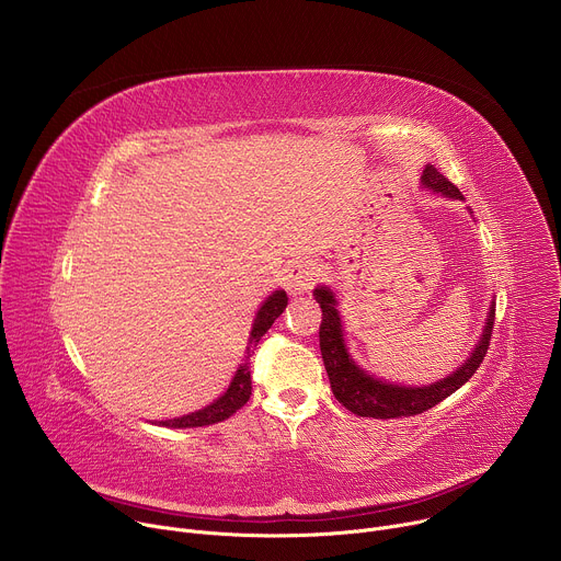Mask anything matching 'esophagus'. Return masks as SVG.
Returning a JSON list of instances; mask_svg holds the SVG:
<instances>
[{
    "label": "esophagus",
    "mask_w": 561,
    "mask_h": 561,
    "mask_svg": "<svg viewBox=\"0 0 561 561\" xmlns=\"http://www.w3.org/2000/svg\"><path fill=\"white\" fill-rule=\"evenodd\" d=\"M317 279H319V271H317V264L310 260L295 262L286 271V288L293 297H301V295L310 293V288L317 284Z\"/></svg>",
    "instance_id": "obj_1"
}]
</instances>
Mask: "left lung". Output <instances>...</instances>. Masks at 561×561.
Listing matches in <instances>:
<instances>
[{"mask_svg": "<svg viewBox=\"0 0 561 561\" xmlns=\"http://www.w3.org/2000/svg\"><path fill=\"white\" fill-rule=\"evenodd\" d=\"M422 188L431 193H439L448 199H459L463 202V195L455 184H450L433 164L424 167ZM468 208V206H466ZM472 217V208H468ZM314 301L322 308V327H319V348H322V359L331 379L333 394L337 397V402L346 407L351 413L359 417H375V420H392V417H411L420 415L435 404H439L442 399L453 394L457 388H461L479 368V364L484 362L491 335H493V322H495V301H491L489 312H486V322L482 329V335H479L474 348L470 355L459 364L450 375L424 383V386H407V383H394L386 381L383 377H377L362 368L355 357L348 351L346 335H344V322L340 314V301L337 295L331 286H317L312 290Z\"/></svg>", "mask_w": 561, "mask_h": 561, "instance_id": "1", "label": "left lung"}]
</instances>
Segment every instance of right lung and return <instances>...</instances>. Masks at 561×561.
<instances>
[{
    "label": "right lung",
    "mask_w": 561,
    "mask_h": 561,
    "mask_svg": "<svg viewBox=\"0 0 561 561\" xmlns=\"http://www.w3.org/2000/svg\"><path fill=\"white\" fill-rule=\"evenodd\" d=\"M288 304V297H286V290L277 288L273 290L264 301L262 306L257 308L255 312V319H253V327H251V333H249V342H247V351H244V359L242 364L237 366L228 388L217 397L213 399V402L199 411H193L188 415H180V417H173V420H152V424L157 426H167V428H197V426H210V424H217V422H224L228 420L232 413H237L239 409H242L249 397H251V355H253V348L257 346V342L264 337V333L273 327L275 319L284 312Z\"/></svg>",
    "instance_id": "right-lung-1"
}]
</instances>
